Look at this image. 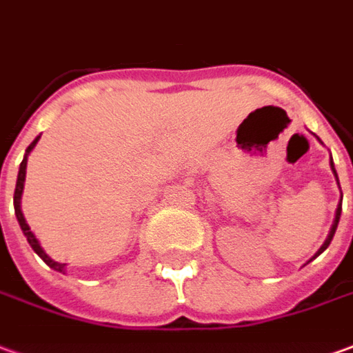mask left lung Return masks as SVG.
<instances>
[{
  "mask_svg": "<svg viewBox=\"0 0 353 353\" xmlns=\"http://www.w3.org/2000/svg\"><path fill=\"white\" fill-rule=\"evenodd\" d=\"M331 170H332V174H334V177H336V181H339V176H336V170H334V164H332V159H331ZM340 212H342V199H340L339 202V206H336V214H334V221H332V228L331 231H329V236H327V241L323 243V246L317 250V254L315 256H319V254L323 252V250H327V246L331 245V241H332V236H334V233H336V228H339V221H340ZM314 256V258H315ZM312 258V260H314Z\"/></svg>",
  "mask_w": 353,
  "mask_h": 353,
  "instance_id": "1",
  "label": "left lung"
}]
</instances>
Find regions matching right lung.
<instances>
[{"label":"right lung","mask_w":353,"mask_h":353,"mask_svg":"<svg viewBox=\"0 0 353 353\" xmlns=\"http://www.w3.org/2000/svg\"><path fill=\"white\" fill-rule=\"evenodd\" d=\"M39 135L34 139V141L28 145V149H26V154H24V159H22L21 162V168H19V176H17V187H14V196H13V204H14V214H17V219H19V225H21L22 233H24V236H26V241L30 243L32 250L38 254L39 258L43 260V262L48 263L51 270L59 271V273H65V268L66 263H61V262H55V260H51L48 254H46V250L39 246L38 239H36V235L32 233L30 228H28V223H26V219H24V216H22V210H21V196H22V189H24V179H26V162H28V154L32 152V149L36 147V143H38Z\"/></svg>","instance_id":"obj_1"}]
</instances>
